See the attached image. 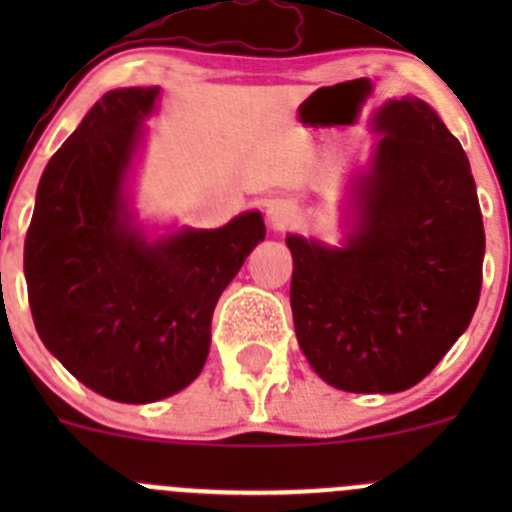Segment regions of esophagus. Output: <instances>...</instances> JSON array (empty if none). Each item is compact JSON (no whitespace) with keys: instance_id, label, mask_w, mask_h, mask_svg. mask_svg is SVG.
Listing matches in <instances>:
<instances>
[{"instance_id":"obj_1","label":"esophagus","mask_w":512,"mask_h":512,"mask_svg":"<svg viewBox=\"0 0 512 512\" xmlns=\"http://www.w3.org/2000/svg\"><path fill=\"white\" fill-rule=\"evenodd\" d=\"M297 208L287 200H275V203L267 205V223H270L272 230H287L289 225L297 223Z\"/></svg>"}]
</instances>
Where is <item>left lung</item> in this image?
I'll return each instance as SVG.
<instances>
[{"mask_svg":"<svg viewBox=\"0 0 512 512\" xmlns=\"http://www.w3.org/2000/svg\"><path fill=\"white\" fill-rule=\"evenodd\" d=\"M359 185L347 247L287 237L299 347L327 384L354 394L411 389L466 332L483 285L485 232L461 143L404 96Z\"/></svg>","mask_w":512,"mask_h":512,"instance_id":"8db88e82","label":"left lung"}]
</instances>
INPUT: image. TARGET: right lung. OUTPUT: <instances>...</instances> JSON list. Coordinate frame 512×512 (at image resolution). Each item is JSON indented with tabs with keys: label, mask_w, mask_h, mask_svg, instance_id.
I'll return each mask as SVG.
<instances>
[{
	"label": "right lung",
	"mask_w": 512,
	"mask_h": 512,
	"mask_svg": "<svg viewBox=\"0 0 512 512\" xmlns=\"http://www.w3.org/2000/svg\"><path fill=\"white\" fill-rule=\"evenodd\" d=\"M158 89L111 91L54 153L24 240L41 342L106 399L151 404L203 369L223 289L265 237L260 213L160 242L131 225L123 180Z\"/></svg>",
	"instance_id": "1"
}]
</instances>
